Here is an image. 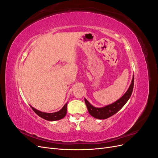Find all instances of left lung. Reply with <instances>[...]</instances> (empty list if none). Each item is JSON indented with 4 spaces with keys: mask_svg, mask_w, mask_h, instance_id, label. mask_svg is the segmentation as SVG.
Here are the masks:
<instances>
[{
    "mask_svg": "<svg viewBox=\"0 0 158 158\" xmlns=\"http://www.w3.org/2000/svg\"><path fill=\"white\" fill-rule=\"evenodd\" d=\"M134 87V75L132 79L131 84L129 86L127 92L123 96L118 99L117 101L112 104L108 105L103 107H95L89 103L88 100L84 98L85 105H86L88 112L93 117L98 119H106L113 115L117 113L127 102L128 100L131 96Z\"/></svg>",
    "mask_w": 158,
    "mask_h": 158,
    "instance_id": "obj_1",
    "label": "left lung"
}]
</instances>
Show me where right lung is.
Returning a JSON list of instances; mask_svg holds the SVG:
<instances>
[{"label":"right lung","instance_id":"right-lung-1","mask_svg":"<svg viewBox=\"0 0 158 158\" xmlns=\"http://www.w3.org/2000/svg\"><path fill=\"white\" fill-rule=\"evenodd\" d=\"M31 107L33 109V111H34L38 116H40V117L45 119L47 121H54L60 120V119L63 118L65 117L66 114V110H67V103H66L60 111L55 112V113H44V112H41L40 111H38V110L35 109V108H33L31 106Z\"/></svg>","mask_w":158,"mask_h":158}]
</instances>
